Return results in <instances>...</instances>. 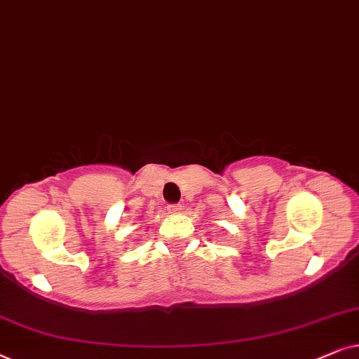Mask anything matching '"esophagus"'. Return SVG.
<instances>
[{
    "mask_svg": "<svg viewBox=\"0 0 359 359\" xmlns=\"http://www.w3.org/2000/svg\"><path fill=\"white\" fill-rule=\"evenodd\" d=\"M180 205H177V203H170V205H167V212L169 213H179L180 212Z\"/></svg>",
    "mask_w": 359,
    "mask_h": 359,
    "instance_id": "34e87169",
    "label": "esophagus"
}]
</instances>
